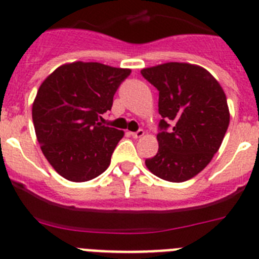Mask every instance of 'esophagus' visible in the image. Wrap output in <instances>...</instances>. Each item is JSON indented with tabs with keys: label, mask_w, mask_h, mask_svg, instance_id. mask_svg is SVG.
<instances>
[{
	"label": "esophagus",
	"mask_w": 259,
	"mask_h": 259,
	"mask_svg": "<svg viewBox=\"0 0 259 259\" xmlns=\"http://www.w3.org/2000/svg\"><path fill=\"white\" fill-rule=\"evenodd\" d=\"M131 135H132V138L139 139V138H141V136H144V131H143V130H139V131H136V132H131Z\"/></svg>",
	"instance_id": "obj_1"
}]
</instances>
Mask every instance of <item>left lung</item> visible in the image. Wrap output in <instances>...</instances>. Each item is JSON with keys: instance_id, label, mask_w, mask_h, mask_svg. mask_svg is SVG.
<instances>
[{"instance_id": "obj_1", "label": "left lung", "mask_w": 259, "mask_h": 259, "mask_svg": "<svg viewBox=\"0 0 259 259\" xmlns=\"http://www.w3.org/2000/svg\"><path fill=\"white\" fill-rule=\"evenodd\" d=\"M141 74L158 90L162 116L158 152L145 165L161 180L185 182L200 173L222 145L229 125L224 90L208 70L193 64H161Z\"/></svg>"}]
</instances>
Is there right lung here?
<instances>
[{"label":"right lung","instance_id":"add662e5","mask_svg":"<svg viewBox=\"0 0 259 259\" xmlns=\"http://www.w3.org/2000/svg\"><path fill=\"white\" fill-rule=\"evenodd\" d=\"M131 69L101 63L59 66L37 90L32 121L41 152L57 173L72 182L102 174L124 132L99 123Z\"/></svg>","mask_w":259,"mask_h":259}]
</instances>
